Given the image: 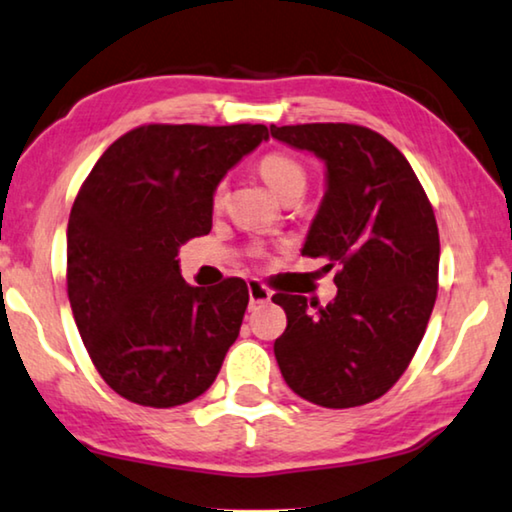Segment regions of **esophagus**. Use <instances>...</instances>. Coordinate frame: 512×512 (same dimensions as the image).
<instances>
[{
	"mask_svg": "<svg viewBox=\"0 0 512 512\" xmlns=\"http://www.w3.org/2000/svg\"><path fill=\"white\" fill-rule=\"evenodd\" d=\"M248 297H250V306H259L271 301V290L266 285L259 283V280H250L248 283Z\"/></svg>",
	"mask_w": 512,
	"mask_h": 512,
	"instance_id": "1",
	"label": "esophagus"
}]
</instances>
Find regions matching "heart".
I'll list each match as a JSON object with an SVG mask.
<instances>
[{"mask_svg": "<svg viewBox=\"0 0 512 512\" xmlns=\"http://www.w3.org/2000/svg\"><path fill=\"white\" fill-rule=\"evenodd\" d=\"M259 174L266 183H269L273 190H276L280 197H299L301 192L306 190L308 183V171L304 164H301L297 157L290 153H283V150H271L259 157L257 162ZM227 192V181H222L215 185V199H222V194Z\"/></svg>", "mask_w": 512, "mask_h": 512, "instance_id": "1", "label": "heart"}]
</instances>
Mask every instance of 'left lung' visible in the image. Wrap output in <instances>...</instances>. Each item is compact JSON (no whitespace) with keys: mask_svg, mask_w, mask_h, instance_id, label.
Instances as JSON below:
<instances>
[{"mask_svg":"<svg viewBox=\"0 0 512 512\" xmlns=\"http://www.w3.org/2000/svg\"><path fill=\"white\" fill-rule=\"evenodd\" d=\"M271 136L327 164L301 255L325 257L338 287L327 306L273 294L287 315L273 343L280 373L318 406H364L403 376L427 331L441 255L434 208L401 150L369 127L271 125Z\"/></svg>","mask_w":512,"mask_h":512,"instance_id":"left-lung-1","label":"left lung"}]
</instances>
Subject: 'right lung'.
<instances>
[{
  "instance_id": "add662e5",
  "label": "right lung",
  "mask_w": 512,
  "mask_h": 512,
  "mask_svg": "<svg viewBox=\"0 0 512 512\" xmlns=\"http://www.w3.org/2000/svg\"><path fill=\"white\" fill-rule=\"evenodd\" d=\"M269 139L264 125H141L85 178L67 227V294L85 350L115 394L174 408L213 385L248 285L190 287L178 248L211 232L222 176Z\"/></svg>"
}]
</instances>
